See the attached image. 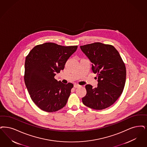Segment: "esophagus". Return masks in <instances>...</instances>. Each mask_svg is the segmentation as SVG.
<instances>
[{"mask_svg":"<svg viewBox=\"0 0 147 147\" xmlns=\"http://www.w3.org/2000/svg\"><path fill=\"white\" fill-rule=\"evenodd\" d=\"M80 85H79V84H75L74 85V87L75 88H79V87H80Z\"/></svg>","mask_w":147,"mask_h":147,"instance_id":"obj_1","label":"esophagus"}]
</instances>
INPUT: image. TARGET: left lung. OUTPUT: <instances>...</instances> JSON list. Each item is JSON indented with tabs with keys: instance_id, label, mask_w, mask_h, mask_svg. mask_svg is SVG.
Instances as JSON below:
<instances>
[{
	"instance_id": "obj_1",
	"label": "left lung",
	"mask_w": 147,
	"mask_h": 147,
	"mask_svg": "<svg viewBox=\"0 0 147 147\" xmlns=\"http://www.w3.org/2000/svg\"><path fill=\"white\" fill-rule=\"evenodd\" d=\"M80 48L92 63V69L98 79L97 88L85 86L87 93L82 98V103L94 109H106L113 105L123 92L126 76L125 63L112 45L97 42Z\"/></svg>"
}]
</instances>
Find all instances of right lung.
Wrapping results in <instances>:
<instances>
[{
	"label": "right lung",
	"instance_id": "right-lung-1",
	"mask_svg": "<svg viewBox=\"0 0 147 147\" xmlns=\"http://www.w3.org/2000/svg\"><path fill=\"white\" fill-rule=\"evenodd\" d=\"M78 46L45 42L33 47L26 56L24 80L33 102L45 112H56L66 105L73 88L55 79Z\"/></svg>",
	"mask_w": 147,
	"mask_h": 147
}]
</instances>
